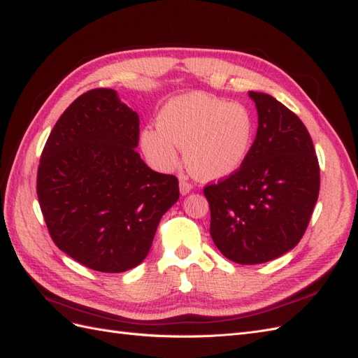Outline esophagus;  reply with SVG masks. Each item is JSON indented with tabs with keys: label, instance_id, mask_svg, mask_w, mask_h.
<instances>
[{
	"label": "esophagus",
	"instance_id": "esophagus-1",
	"mask_svg": "<svg viewBox=\"0 0 358 358\" xmlns=\"http://www.w3.org/2000/svg\"><path fill=\"white\" fill-rule=\"evenodd\" d=\"M179 188H180V193L182 194H188L191 189H193V185L189 184L187 178H180L179 180Z\"/></svg>",
	"mask_w": 358,
	"mask_h": 358
}]
</instances>
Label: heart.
<instances>
[{"mask_svg": "<svg viewBox=\"0 0 358 358\" xmlns=\"http://www.w3.org/2000/svg\"><path fill=\"white\" fill-rule=\"evenodd\" d=\"M255 118L240 101L203 92L179 95L164 104L158 126L141 132V145L156 167L171 170L184 149L189 171L214 180L237 171L254 145Z\"/></svg>", "mask_w": 358, "mask_h": 358, "instance_id": "b5f03b06", "label": "heart"}]
</instances>
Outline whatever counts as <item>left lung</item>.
Listing matches in <instances>:
<instances>
[{
	"instance_id": "1",
	"label": "left lung",
	"mask_w": 358,
	"mask_h": 358,
	"mask_svg": "<svg viewBox=\"0 0 358 358\" xmlns=\"http://www.w3.org/2000/svg\"><path fill=\"white\" fill-rule=\"evenodd\" d=\"M258 110L254 145L241 167L203 188L211 234L238 264L284 255L303 237L320 188L315 145L299 117L272 95L249 91Z\"/></svg>"
}]
</instances>
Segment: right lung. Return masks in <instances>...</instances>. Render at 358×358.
Here are the masks:
<instances>
[{
  "label": "right lung",
  "mask_w": 358,
  "mask_h": 358,
  "mask_svg": "<svg viewBox=\"0 0 358 358\" xmlns=\"http://www.w3.org/2000/svg\"><path fill=\"white\" fill-rule=\"evenodd\" d=\"M138 141V113L97 88L65 109L41 155L36 193L50 237L97 272L141 263L179 199L178 178L147 167Z\"/></svg>",
  "instance_id": "add662e5"
}]
</instances>
